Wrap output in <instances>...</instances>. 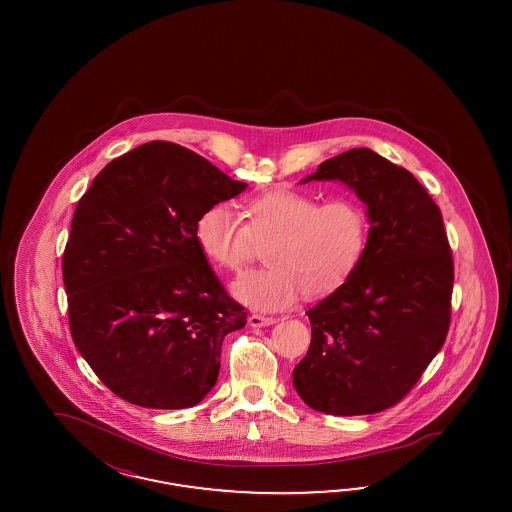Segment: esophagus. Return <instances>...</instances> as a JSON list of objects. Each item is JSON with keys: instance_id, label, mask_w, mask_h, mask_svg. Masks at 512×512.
I'll use <instances>...</instances> for the list:
<instances>
[{"instance_id": "34e87169", "label": "esophagus", "mask_w": 512, "mask_h": 512, "mask_svg": "<svg viewBox=\"0 0 512 512\" xmlns=\"http://www.w3.org/2000/svg\"><path fill=\"white\" fill-rule=\"evenodd\" d=\"M249 325L255 326V328H261V326L274 325L276 319L274 317H266V315H259V313H253L249 315Z\"/></svg>"}]
</instances>
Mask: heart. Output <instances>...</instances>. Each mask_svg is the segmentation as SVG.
<instances>
[{
	"label": "heart",
	"instance_id": "1",
	"mask_svg": "<svg viewBox=\"0 0 512 512\" xmlns=\"http://www.w3.org/2000/svg\"><path fill=\"white\" fill-rule=\"evenodd\" d=\"M242 214L229 202L202 212L195 240L202 255L223 270L248 263L259 244L268 266L248 270L231 285L234 298L253 310L278 311L298 296L330 295L357 272L370 240V217L355 197L319 202L279 187L246 202Z\"/></svg>",
	"mask_w": 512,
	"mask_h": 512
}]
</instances>
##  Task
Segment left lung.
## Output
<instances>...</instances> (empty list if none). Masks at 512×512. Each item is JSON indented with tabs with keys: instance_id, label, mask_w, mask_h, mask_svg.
<instances>
[{
	"instance_id": "8db88e82",
	"label": "left lung",
	"mask_w": 512,
	"mask_h": 512,
	"mask_svg": "<svg viewBox=\"0 0 512 512\" xmlns=\"http://www.w3.org/2000/svg\"><path fill=\"white\" fill-rule=\"evenodd\" d=\"M310 180H340L368 206L370 240L340 289L306 311L300 398L326 415H373L402 402L441 351L454 261L443 216L419 180L370 148L326 159Z\"/></svg>"
}]
</instances>
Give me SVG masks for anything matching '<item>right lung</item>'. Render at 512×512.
<instances>
[{
	"mask_svg": "<svg viewBox=\"0 0 512 512\" xmlns=\"http://www.w3.org/2000/svg\"><path fill=\"white\" fill-rule=\"evenodd\" d=\"M244 189L201 155L152 140L112 159L78 201L62 261L69 328L118 398L184 409L216 385L223 338L248 311L219 283L195 225Z\"/></svg>",
	"mask_w": 512,
	"mask_h": 512,
	"instance_id": "1",
	"label": "right lung"
}]
</instances>
